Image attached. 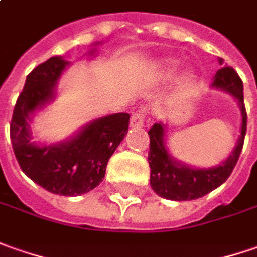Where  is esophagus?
<instances>
[{"label": "esophagus", "mask_w": 257, "mask_h": 257, "mask_svg": "<svg viewBox=\"0 0 257 257\" xmlns=\"http://www.w3.org/2000/svg\"><path fill=\"white\" fill-rule=\"evenodd\" d=\"M145 119H146V112L142 109V111L135 112L131 118V126L134 128H141L145 125Z\"/></svg>", "instance_id": "obj_1"}]
</instances>
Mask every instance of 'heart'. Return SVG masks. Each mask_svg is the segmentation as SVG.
<instances>
[{
    "instance_id": "1",
    "label": "heart",
    "mask_w": 257,
    "mask_h": 257,
    "mask_svg": "<svg viewBox=\"0 0 257 257\" xmlns=\"http://www.w3.org/2000/svg\"><path fill=\"white\" fill-rule=\"evenodd\" d=\"M176 67H178V61L176 59H173V58H164V59H161L158 62V72H159V75L169 76L175 71ZM190 78H192V74L186 72L185 75L182 76V81L188 82V81H190Z\"/></svg>"
}]
</instances>
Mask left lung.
Masks as SVG:
<instances>
[{"instance_id":"8db88e82","label":"left lung","mask_w":257,"mask_h":257,"mask_svg":"<svg viewBox=\"0 0 257 257\" xmlns=\"http://www.w3.org/2000/svg\"><path fill=\"white\" fill-rule=\"evenodd\" d=\"M222 64L223 59L219 58ZM213 88L230 93L237 99L242 112V131L233 152L223 164L209 169L190 168L179 164L169 155L165 146V125L162 122L155 123L148 131L149 134V154L148 162L151 166V186L156 195L171 200H192L208 195L209 192L219 188L230 176L237 164L243 148L247 113L243 101V82L232 67L220 68L213 78Z\"/></svg>"}]
</instances>
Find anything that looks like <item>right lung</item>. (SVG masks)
Here are the masks:
<instances>
[{"mask_svg": "<svg viewBox=\"0 0 257 257\" xmlns=\"http://www.w3.org/2000/svg\"><path fill=\"white\" fill-rule=\"evenodd\" d=\"M67 65L62 57H52L32 69L15 103L10 135L15 158L30 179L51 193L78 196L102 182L109 158L128 132L129 113L92 120L74 138L55 145L31 142V115L54 99Z\"/></svg>", "mask_w": 257, "mask_h": 257, "instance_id": "right-lung-1", "label": "right lung"}]
</instances>
